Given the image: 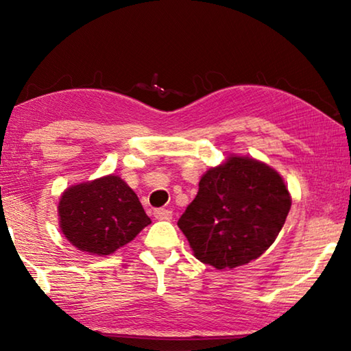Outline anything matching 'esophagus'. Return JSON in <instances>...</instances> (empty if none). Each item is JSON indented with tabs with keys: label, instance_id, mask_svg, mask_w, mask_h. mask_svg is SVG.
<instances>
[{
	"label": "esophagus",
	"instance_id": "34e87169",
	"mask_svg": "<svg viewBox=\"0 0 351 351\" xmlns=\"http://www.w3.org/2000/svg\"><path fill=\"white\" fill-rule=\"evenodd\" d=\"M153 215L156 219H161V221H169V219H171V210H169V209H156L153 212Z\"/></svg>",
	"mask_w": 351,
	"mask_h": 351
}]
</instances>
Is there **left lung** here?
<instances>
[{
    "mask_svg": "<svg viewBox=\"0 0 351 351\" xmlns=\"http://www.w3.org/2000/svg\"><path fill=\"white\" fill-rule=\"evenodd\" d=\"M289 209L291 193L276 169L229 154L201 176L197 197L178 226L199 261L234 269L268 251Z\"/></svg>",
    "mask_w": 351,
    "mask_h": 351,
    "instance_id": "left-lung-1",
    "label": "left lung"
}]
</instances>
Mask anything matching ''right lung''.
Wrapping results in <instances>:
<instances>
[{"label": "right lung", "instance_id": "obj_1", "mask_svg": "<svg viewBox=\"0 0 351 351\" xmlns=\"http://www.w3.org/2000/svg\"><path fill=\"white\" fill-rule=\"evenodd\" d=\"M57 210L64 239L79 251L99 257L125 246L152 223L134 190L116 175L68 187Z\"/></svg>", "mask_w": 351, "mask_h": 351}]
</instances>
